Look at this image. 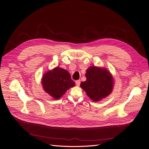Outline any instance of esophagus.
<instances>
[{"label":"esophagus","mask_w":149,"mask_h":149,"mask_svg":"<svg viewBox=\"0 0 149 149\" xmlns=\"http://www.w3.org/2000/svg\"><path fill=\"white\" fill-rule=\"evenodd\" d=\"M75 83H76V85L77 86H79L80 84V80H77L75 81Z\"/></svg>","instance_id":"esophagus-1"}]
</instances>
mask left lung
I'll use <instances>...</instances> for the list:
<instances>
[{"label":"left lung","mask_w":149,"mask_h":149,"mask_svg":"<svg viewBox=\"0 0 149 149\" xmlns=\"http://www.w3.org/2000/svg\"><path fill=\"white\" fill-rule=\"evenodd\" d=\"M87 80L80 84V87L94 102L107 97L112 92L114 79L109 70L105 68L91 66L85 74Z\"/></svg>","instance_id":"left-lung-1"}]
</instances>
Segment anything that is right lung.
<instances>
[{
    "mask_svg": "<svg viewBox=\"0 0 149 149\" xmlns=\"http://www.w3.org/2000/svg\"><path fill=\"white\" fill-rule=\"evenodd\" d=\"M43 90L55 100H58L75 86L68 70L56 67L45 72L42 78Z\"/></svg>",
    "mask_w": 149,
    "mask_h": 149,
    "instance_id": "right-lung-1",
    "label": "right lung"
}]
</instances>
